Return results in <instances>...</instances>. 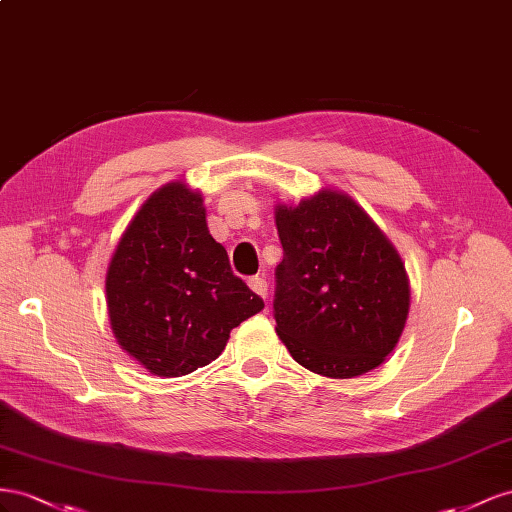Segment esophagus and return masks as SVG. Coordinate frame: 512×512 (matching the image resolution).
Listing matches in <instances>:
<instances>
[{"label": "esophagus", "instance_id": "esophagus-1", "mask_svg": "<svg viewBox=\"0 0 512 512\" xmlns=\"http://www.w3.org/2000/svg\"><path fill=\"white\" fill-rule=\"evenodd\" d=\"M248 287H251L255 294L261 296V298L268 296V283H266L264 276H251V279H248Z\"/></svg>", "mask_w": 512, "mask_h": 512}]
</instances>
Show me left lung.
Masks as SVG:
<instances>
[{
	"label": "left lung",
	"instance_id": "8db88e82",
	"mask_svg": "<svg viewBox=\"0 0 512 512\" xmlns=\"http://www.w3.org/2000/svg\"><path fill=\"white\" fill-rule=\"evenodd\" d=\"M283 261L274 270L276 332L313 373H367L397 345L410 287L403 261L354 199L321 191L279 206Z\"/></svg>",
	"mask_w": 512,
	"mask_h": 512
}]
</instances>
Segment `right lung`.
<instances>
[{
	"mask_svg": "<svg viewBox=\"0 0 512 512\" xmlns=\"http://www.w3.org/2000/svg\"><path fill=\"white\" fill-rule=\"evenodd\" d=\"M115 339L145 369L180 377L221 356L229 332L264 309L233 274L199 193L171 182L143 203L107 272Z\"/></svg>",
	"mask_w": 512,
	"mask_h": 512,
	"instance_id": "add662e5",
	"label": "right lung"
}]
</instances>
